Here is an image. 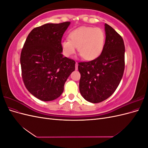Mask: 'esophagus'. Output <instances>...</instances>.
Masks as SVG:
<instances>
[{
	"label": "esophagus",
	"instance_id": "obj_1",
	"mask_svg": "<svg viewBox=\"0 0 148 148\" xmlns=\"http://www.w3.org/2000/svg\"><path fill=\"white\" fill-rule=\"evenodd\" d=\"M78 62H76V64H75V69L76 70H78Z\"/></svg>",
	"mask_w": 148,
	"mask_h": 148
}]
</instances>
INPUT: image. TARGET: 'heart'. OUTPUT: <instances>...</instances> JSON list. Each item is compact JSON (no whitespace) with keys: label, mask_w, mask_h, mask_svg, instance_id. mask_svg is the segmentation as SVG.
<instances>
[{"label":"heart","mask_w":148,"mask_h":148,"mask_svg":"<svg viewBox=\"0 0 148 148\" xmlns=\"http://www.w3.org/2000/svg\"><path fill=\"white\" fill-rule=\"evenodd\" d=\"M69 39L61 42L63 54L69 57L75 52L76 47L84 59L92 60L99 57L104 50L105 33L98 27H80L71 31Z\"/></svg>","instance_id":"1"}]
</instances>
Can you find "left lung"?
Segmentation results:
<instances>
[{
  "label": "left lung",
  "mask_w": 148,
  "mask_h": 148,
  "mask_svg": "<svg viewBox=\"0 0 148 148\" xmlns=\"http://www.w3.org/2000/svg\"><path fill=\"white\" fill-rule=\"evenodd\" d=\"M106 41L97 59L78 63L81 75L79 88L87 101L99 103L115 92L122 78L125 69V45L121 36L105 24Z\"/></svg>",
  "instance_id": "left-lung-1"
}]
</instances>
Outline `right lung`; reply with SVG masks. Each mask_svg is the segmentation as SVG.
Returning <instances> with one entry per match:
<instances>
[{
  "instance_id": "obj_1",
  "label": "right lung",
  "mask_w": 148,
  "mask_h": 148,
  "mask_svg": "<svg viewBox=\"0 0 148 148\" xmlns=\"http://www.w3.org/2000/svg\"><path fill=\"white\" fill-rule=\"evenodd\" d=\"M70 24L47 23L34 28L22 48V79L28 91L41 101L59 97L75 69V60L62 54V38Z\"/></svg>"
}]
</instances>
